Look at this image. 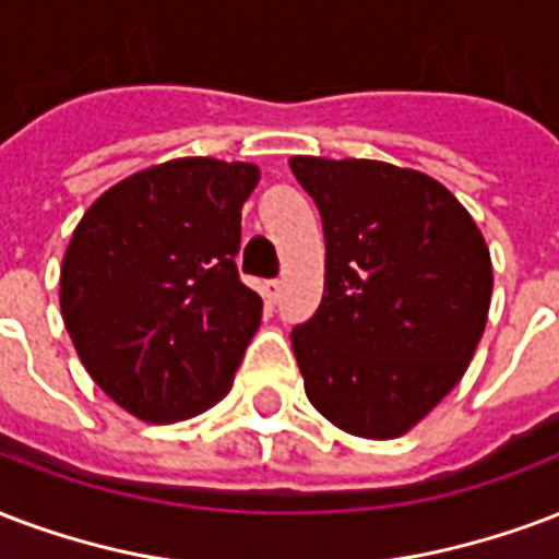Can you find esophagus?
<instances>
[{"mask_svg": "<svg viewBox=\"0 0 559 559\" xmlns=\"http://www.w3.org/2000/svg\"><path fill=\"white\" fill-rule=\"evenodd\" d=\"M263 298H266V301H272V305L278 301L281 298V281L278 278H272L263 284Z\"/></svg>", "mask_w": 559, "mask_h": 559, "instance_id": "34e87169", "label": "esophagus"}]
</instances>
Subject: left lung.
<instances>
[{"mask_svg":"<svg viewBox=\"0 0 559 559\" xmlns=\"http://www.w3.org/2000/svg\"><path fill=\"white\" fill-rule=\"evenodd\" d=\"M289 169L325 231V296L289 334L305 393L346 433L402 437L454 390L487 328L484 234L416 169L310 155Z\"/></svg>","mask_w":559,"mask_h":559,"instance_id":"8db88e82","label":"left lung"}]
</instances>
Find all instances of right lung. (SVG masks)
<instances>
[{"label": "right lung", "instance_id": "add662e5", "mask_svg": "<svg viewBox=\"0 0 559 559\" xmlns=\"http://www.w3.org/2000/svg\"><path fill=\"white\" fill-rule=\"evenodd\" d=\"M254 164L176 157L91 204L61 266V313L91 378L143 421H181L219 402L258 325L240 281V207Z\"/></svg>", "mask_w": 559, "mask_h": 559}]
</instances>
